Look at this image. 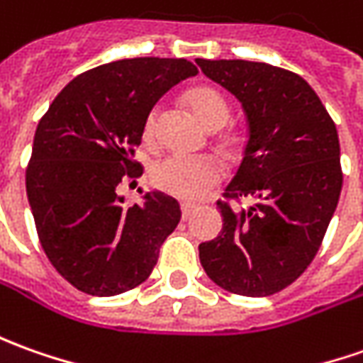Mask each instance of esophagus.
<instances>
[{
    "label": "esophagus",
    "instance_id": "obj_1",
    "mask_svg": "<svg viewBox=\"0 0 363 363\" xmlns=\"http://www.w3.org/2000/svg\"><path fill=\"white\" fill-rule=\"evenodd\" d=\"M181 211H182V218L186 220V218H191L192 214L199 211V206H196V204H191V202H182Z\"/></svg>",
    "mask_w": 363,
    "mask_h": 363
}]
</instances>
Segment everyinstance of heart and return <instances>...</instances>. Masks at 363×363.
I'll return each mask as SVG.
<instances>
[{"label": "heart", "mask_w": 363, "mask_h": 363, "mask_svg": "<svg viewBox=\"0 0 363 363\" xmlns=\"http://www.w3.org/2000/svg\"><path fill=\"white\" fill-rule=\"evenodd\" d=\"M189 105L204 127H216L228 121L230 109L226 99L211 87H196L189 93ZM157 111H150L145 121V140L155 139ZM223 162L214 157H181L169 155L152 167V182L159 191L182 201H199L223 181Z\"/></svg>", "instance_id": "1"}]
</instances>
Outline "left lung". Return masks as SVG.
<instances>
[{"label": "left lung", "instance_id": "8db88e82", "mask_svg": "<svg viewBox=\"0 0 363 363\" xmlns=\"http://www.w3.org/2000/svg\"><path fill=\"white\" fill-rule=\"evenodd\" d=\"M196 65L242 105L248 140L224 194L254 199L238 211L218 202L223 230L199 246L201 264L233 294H276L314 260L336 211V125L316 91L292 71L242 59H196Z\"/></svg>", "mask_w": 363, "mask_h": 363}]
</instances>
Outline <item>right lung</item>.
<instances>
[{
  "label": "right lung",
  "instance_id": "obj_1",
  "mask_svg": "<svg viewBox=\"0 0 363 363\" xmlns=\"http://www.w3.org/2000/svg\"><path fill=\"white\" fill-rule=\"evenodd\" d=\"M199 69L186 59L105 63L59 93L33 137L26 189L49 262L77 290L117 296L143 284L181 220L179 202L140 192L123 206L121 181L140 177L135 149L157 101Z\"/></svg>",
  "mask_w": 363,
  "mask_h": 363
}]
</instances>
